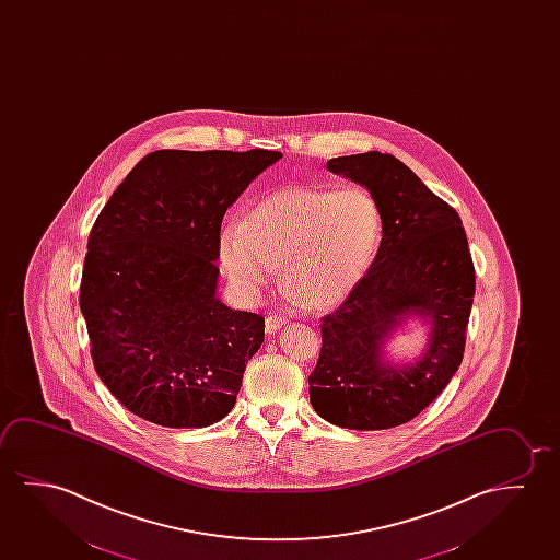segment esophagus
<instances>
[{"label":"esophagus","mask_w":560,"mask_h":560,"mask_svg":"<svg viewBox=\"0 0 560 560\" xmlns=\"http://www.w3.org/2000/svg\"><path fill=\"white\" fill-rule=\"evenodd\" d=\"M283 325H287V319L283 316L271 314V316L266 317V332L268 335H276Z\"/></svg>","instance_id":"34e87169"}]
</instances>
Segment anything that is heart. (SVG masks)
<instances>
[{
	"label": "heart",
	"instance_id": "obj_1",
	"mask_svg": "<svg viewBox=\"0 0 560 560\" xmlns=\"http://www.w3.org/2000/svg\"><path fill=\"white\" fill-rule=\"evenodd\" d=\"M382 238V210L364 188H283L223 228L219 264L236 294L256 302L281 261L291 299L327 310L364 281Z\"/></svg>",
	"mask_w": 560,
	"mask_h": 560
}]
</instances>
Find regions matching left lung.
Wrapping results in <instances>:
<instances>
[{
    "instance_id": "1",
    "label": "left lung",
    "mask_w": 560,
    "mask_h": 560,
    "mask_svg": "<svg viewBox=\"0 0 560 560\" xmlns=\"http://www.w3.org/2000/svg\"><path fill=\"white\" fill-rule=\"evenodd\" d=\"M327 170L370 190L383 238L364 281L324 317L310 402L332 425L389 430L430 406L463 362L476 292L468 238L454 208L395 155H342ZM408 318L429 325V342L395 363L386 345Z\"/></svg>"
}]
</instances>
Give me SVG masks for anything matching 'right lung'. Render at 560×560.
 <instances>
[{
  "instance_id": "obj_1",
  "label": "right lung",
  "mask_w": 560,
  "mask_h": 560,
  "mask_svg": "<svg viewBox=\"0 0 560 560\" xmlns=\"http://www.w3.org/2000/svg\"><path fill=\"white\" fill-rule=\"evenodd\" d=\"M281 152L158 150L90 231L81 312L100 380L138 418L206 428L235 406L264 317L218 299L228 208Z\"/></svg>"
}]
</instances>
